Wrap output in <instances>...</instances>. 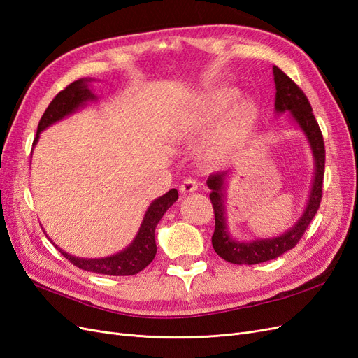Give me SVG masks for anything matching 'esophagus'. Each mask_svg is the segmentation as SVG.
Wrapping results in <instances>:
<instances>
[{"label": "esophagus", "mask_w": 358, "mask_h": 358, "mask_svg": "<svg viewBox=\"0 0 358 358\" xmlns=\"http://www.w3.org/2000/svg\"><path fill=\"white\" fill-rule=\"evenodd\" d=\"M197 188H199V182H197L196 179L188 178V179H185V180H183V182L180 183L179 191H180L182 194H188V192H194Z\"/></svg>", "instance_id": "esophagus-1"}]
</instances>
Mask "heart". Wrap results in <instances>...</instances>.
<instances>
[{
  "mask_svg": "<svg viewBox=\"0 0 358 358\" xmlns=\"http://www.w3.org/2000/svg\"><path fill=\"white\" fill-rule=\"evenodd\" d=\"M239 99L241 92L234 88H215L206 92L183 116L179 124V134L185 138L200 134ZM257 119L258 106L252 100L236 103L215 127L206 145V159L213 164H221L234 157L252 133Z\"/></svg>",
  "mask_w": 358,
  "mask_h": 358,
  "instance_id": "heart-1",
  "label": "heart"
}]
</instances>
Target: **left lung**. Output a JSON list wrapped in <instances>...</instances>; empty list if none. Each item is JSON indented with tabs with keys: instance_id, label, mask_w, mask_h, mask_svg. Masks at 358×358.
<instances>
[{
	"instance_id": "obj_1",
	"label": "left lung",
	"mask_w": 358,
	"mask_h": 358,
	"mask_svg": "<svg viewBox=\"0 0 358 358\" xmlns=\"http://www.w3.org/2000/svg\"><path fill=\"white\" fill-rule=\"evenodd\" d=\"M273 76L276 85L275 112H291V117L294 119L301 131L305 133L312 149L313 161H315V175H313L306 209L300 216V220L284 234L278 237H268V239H255L252 242H239L233 239L229 229H227L224 191L229 171L213 173V175L208 178V187L210 189L209 197L215 212V231L212 236V245L216 254L224 258L225 262L233 264L264 263L268 262V259L278 258L279 255L294 248L301 239V236L305 234L313 216L318 212L322 197L326 148H324V138L320 125L312 113V107L305 92L276 66L273 67Z\"/></svg>"
}]
</instances>
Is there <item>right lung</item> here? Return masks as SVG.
Here are the masks:
<instances>
[{
  "mask_svg": "<svg viewBox=\"0 0 358 358\" xmlns=\"http://www.w3.org/2000/svg\"><path fill=\"white\" fill-rule=\"evenodd\" d=\"M91 79H79L70 83L66 90L57 94L55 99L50 101L48 109L43 113L38 127H37V136L34 138V143L37 145V140L43 129H46L52 124L61 121L62 117L71 115L82 107L86 101L95 100L96 96L90 90L88 82ZM179 197L176 189H170L164 196L158 197L150 203L148 208L145 218L140 225L138 233L134 237V241L127 246L124 251L117 252L115 255L106 257V258H79L64 252L61 248L55 245L58 251L66 257L71 264L79 267L86 272H94L100 275H110V276H131L150 264V262L155 258L157 254V243H155V229L162 215L167 212L170 206L175 203Z\"/></svg>",
  "mask_w": 358,
  "mask_h": 358,
  "instance_id": "right-lung-1",
  "label": "right lung"
}]
</instances>
